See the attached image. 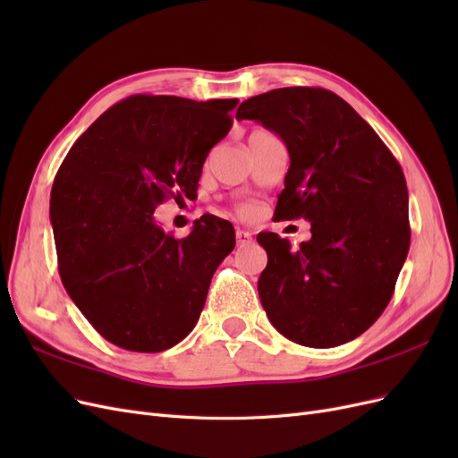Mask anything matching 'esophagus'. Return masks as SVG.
Returning a JSON list of instances; mask_svg holds the SVG:
<instances>
[{
	"mask_svg": "<svg viewBox=\"0 0 458 458\" xmlns=\"http://www.w3.org/2000/svg\"><path fill=\"white\" fill-rule=\"evenodd\" d=\"M234 234H237V244H239V246L248 244V242L252 241V233L246 231V229H237V233H234Z\"/></svg>",
	"mask_w": 458,
	"mask_h": 458,
	"instance_id": "obj_1",
	"label": "esophagus"
}]
</instances>
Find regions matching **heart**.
Instances as JSON below:
<instances>
[{
	"label": "heart",
	"instance_id": "heart-1",
	"mask_svg": "<svg viewBox=\"0 0 458 458\" xmlns=\"http://www.w3.org/2000/svg\"><path fill=\"white\" fill-rule=\"evenodd\" d=\"M241 212L248 214V212H250V206H241Z\"/></svg>",
	"mask_w": 458,
	"mask_h": 458
}]
</instances>
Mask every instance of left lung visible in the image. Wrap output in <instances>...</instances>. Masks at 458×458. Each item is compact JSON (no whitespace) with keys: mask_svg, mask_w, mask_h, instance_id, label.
I'll use <instances>...</instances> for the list:
<instances>
[{"mask_svg":"<svg viewBox=\"0 0 458 458\" xmlns=\"http://www.w3.org/2000/svg\"><path fill=\"white\" fill-rule=\"evenodd\" d=\"M237 120L261 122L288 148L275 217L311 221V239L296 252L276 233L258 234L267 252L258 293L271 325L308 348L361 336L390 303L411 244L399 162L342 97L323 88L250 97Z\"/></svg>","mask_w":458,"mask_h":458,"instance_id":"8db88e82","label":"left lung"}]
</instances>
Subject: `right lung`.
Instances as JSON below:
<instances>
[{
	"mask_svg": "<svg viewBox=\"0 0 458 458\" xmlns=\"http://www.w3.org/2000/svg\"><path fill=\"white\" fill-rule=\"evenodd\" d=\"M237 99L131 95L78 137L55 175L51 224L68 296L122 350L157 353L195 328L234 229L202 216L175 239L157 206L197 195L210 148L229 133Z\"/></svg>",
	"mask_w": 458,
	"mask_h": 458,
	"instance_id": "1",
	"label": "right lung"
}]
</instances>
